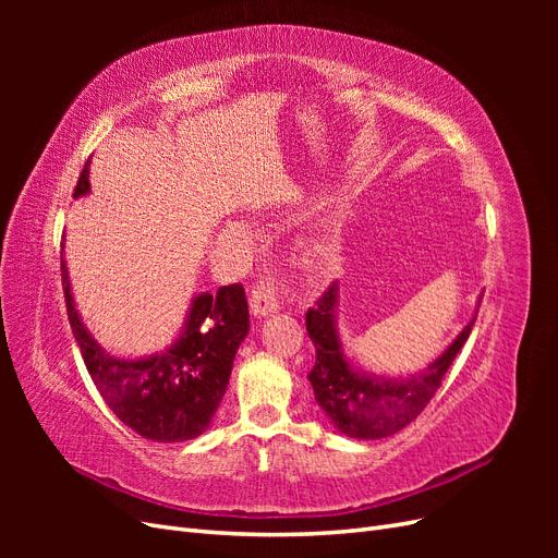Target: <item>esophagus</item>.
I'll return each instance as SVG.
<instances>
[{"instance_id": "esophagus-1", "label": "esophagus", "mask_w": 558, "mask_h": 558, "mask_svg": "<svg viewBox=\"0 0 558 558\" xmlns=\"http://www.w3.org/2000/svg\"><path fill=\"white\" fill-rule=\"evenodd\" d=\"M248 305H251V314L256 318L275 314L279 310V295H277V289H275V281L263 279V281L253 286Z\"/></svg>"}]
</instances>
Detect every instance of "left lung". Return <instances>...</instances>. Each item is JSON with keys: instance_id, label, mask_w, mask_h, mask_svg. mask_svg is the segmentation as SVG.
<instances>
[{"instance_id": "left-lung-1", "label": "left lung", "mask_w": 558, "mask_h": 558, "mask_svg": "<svg viewBox=\"0 0 558 558\" xmlns=\"http://www.w3.org/2000/svg\"><path fill=\"white\" fill-rule=\"evenodd\" d=\"M337 302H340V286L332 283L305 318L307 335L316 349V363L310 373L314 398L340 433L356 440H381L402 430L424 412L456 353L463 349L477 314L456 335L442 356H437L421 373L381 377L347 359L337 330Z\"/></svg>"}]
</instances>
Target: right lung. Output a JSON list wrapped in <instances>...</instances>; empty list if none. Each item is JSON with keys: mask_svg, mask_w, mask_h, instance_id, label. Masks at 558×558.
<instances>
[{"mask_svg": "<svg viewBox=\"0 0 558 558\" xmlns=\"http://www.w3.org/2000/svg\"><path fill=\"white\" fill-rule=\"evenodd\" d=\"M90 167H83L74 197L90 193ZM62 289L83 363L111 412L154 442H185L202 435L221 404L232 361L248 332L242 283L199 293L172 347L144 359H118L95 342L76 312L70 272L62 258Z\"/></svg>", "mask_w": 558, "mask_h": 558, "instance_id": "obj_1", "label": "right lung"}]
</instances>
